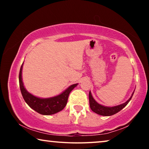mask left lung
<instances>
[{
  "instance_id": "1",
  "label": "left lung",
  "mask_w": 149,
  "mask_h": 149,
  "mask_svg": "<svg viewBox=\"0 0 149 149\" xmlns=\"http://www.w3.org/2000/svg\"><path fill=\"white\" fill-rule=\"evenodd\" d=\"M134 93H132V96L130 97V99L128 100L127 102H125V103L121 104L115 106V107H104V106H102L100 104L97 102L96 101L93 99V97L91 95L90 91L89 93V106H90V109L91 111L94 112L96 114H98L102 116H111L115 115V114L117 113L118 112H119L121 110L123 109L124 107H125L126 105L127 104L128 102L130 101V100L132 99V95H133Z\"/></svg>"
}]
</instances>
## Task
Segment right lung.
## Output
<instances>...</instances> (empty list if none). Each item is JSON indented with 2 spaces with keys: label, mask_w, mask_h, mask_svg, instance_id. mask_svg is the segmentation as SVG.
I'll use <instances>...</instances> for the list:
<instances>
[{
  "label": "right lung",
  "mask_w": 149,
  "mask_h": 149,
  "mask_svg": "<svg viewBox=\"0 0 149 149\" xmlns=\"http://www.w3.org/2000/svg\"><path fill=\"white\" fill-rule=\"evenodd\" d=\"M22 67H23V64L20 68L19 74V87L22 96L27 104L36 112L43 115H54L64 109L67 104L68 95L70 91L77 86V83L70 85L68 88L57 96L49 97V98H40L28 92V91L24 87L22 78Z\"/></svg>",
  "instance_id": "1"
}]
</instances>
